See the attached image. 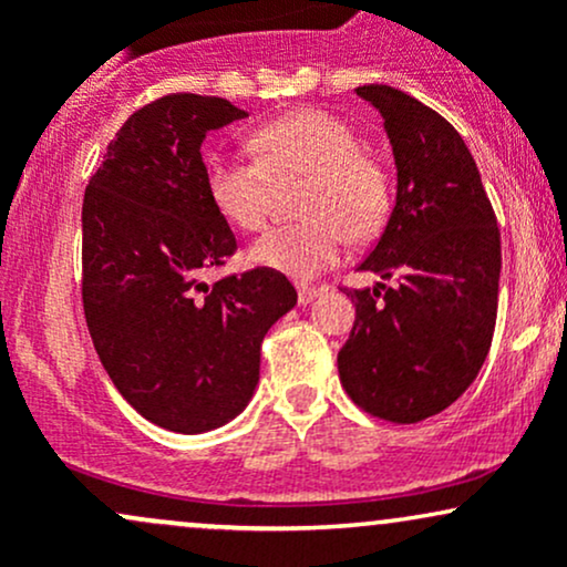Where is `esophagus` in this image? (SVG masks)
Returning <instances> with one entry per match:
<instances>
[{
	"label": "esophagus",
	"instance_id": "esophagus-1",
	"mask_svg": "<svg viewBox=\"0 0 567 567\" xmlns=\"http://www.w3.org/2000/svg\"><path fill=\"white\" fill-rule=\"evenodd\" d=\"M322 292L324 288H317V285H301V288H298V303L301 306L311 303L317 296H322Z\"/></svg>",
	"mask_w": 567,
	"mask_h": 567
}]
</instances>
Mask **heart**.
Listing matches in <instances>:
<instances>
[{"mask_svg":"<svg viewBox=\"0 0 567 567\" xmlns=\"http://www.w3.org/2000/svg\"><path fill=\"white\" fill-rule=\"evenodd\" d=\"M256 159L207 157L205 184L213 205L245 231L264 229L275 184L309 175L303 220L277 226L252 245L250 258L266 269L309 279L330 269L351 239H368L389 213V178L379 159L362 152L357 130L322 109H296L258 127Z\"/></svg>","mask_w":567,"mask_h":567,"instance_id":"b5f03b06","label":"heart"}]
</instances>
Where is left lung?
Here are the masks:
<instances>
[{
	"label": "left lung",
	"instance_id": "1",
	"mask_svg": "<svg viewBox=\"0 0 567 567\" xmlns=\"http://www.w3.org/2000/svg\"><path fill=\"white\" fill-rule=\"evenodd\" d=\"M357 95L379 109L396 165L392 216L357 269L400 282L347 290L357 317L338 375L365 413L415 424L453 405L483 368L501 234L474 157L445 116L389 84H362Z\"/></svg>",
	"mask_w": 567,
	"mask_h": 567
}]
</instances>
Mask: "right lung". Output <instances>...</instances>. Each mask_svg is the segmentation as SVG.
Returning <instances> with one entry per match:
<instances>
[{
  "mask_svg": "<svg viewBox=\"0 0 567 567\" xmlns=\"http://www.w3.org/2000/svg\"><path fill=\"white\" fill-rule=\"evenodd\" d=\"M245 116L213 95L146 103L84 188L82 303L95 351L143 419L181 434L243 413L264 336L298 301L266 266L213 288L202 279L237 250L207 194L202 141Z\"/></svg>",
  "mask_w": 567,
  "mask_h": 567,
  "instance_id": "add662e5",
  "label": "right lung"
}]
</instances>
